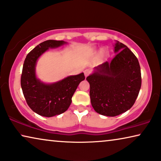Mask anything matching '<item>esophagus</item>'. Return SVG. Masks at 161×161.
<instances>
[{
	"mask_svg": "<svg viewBox=\"0 0 161 161\" xmlns=\"http://www.w3.org/2000/svg\"><path fill=\"white\" fill-rule=\"evenodd\" d=\"M91 73H92V70L90 69H86L84 70V75H85L86 77L89 76Z\"/></svg>",
	"mask_w": 161,
	"mask_h": 161,
	"instance_id": "34e87169",
	"label": "esophagus"
}]
</instances>
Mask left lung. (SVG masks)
I'll use <instances>...</instances> for the list:
<instances>
[{"instance_id":"left-lung-1","label":"left lung","mask_w":161,"mask_h":161,"mask_svg":"<svg viewBox=\"0 0 161 161\" xmlns=\"http://www.w3.org/2000/svg\"><path fill=\"white\" fill-rule=\"evenodd\" d=\"M111 61L96 67L88 76L90 99L97 113L116 116L134 105L142 86V74L138 58L124 44L117 41Z\"/></svg>"}]
</instances>
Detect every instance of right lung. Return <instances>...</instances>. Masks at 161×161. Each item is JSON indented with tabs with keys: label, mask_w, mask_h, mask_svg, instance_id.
<instances>
[{
	"label": "right lung",
	"mask_w": 161,
	"mask_h": 161,
	"mask_svg": "<svg viewBox=\"0 0 161 161\" xmlns=\"http://www.w3.org/2000/svg\"><path fill=\"white\" fill-rule=\"evenodd\" d=\"M65 43L53 39L43 42L27 55L24 61L20 80L23 95L31 109L40 116L51 117L67 111L79 83L85 79L83 72L52 84H45L36 78L35 66L39 57L49 48Z\"/></svg>",
	"instance_id": "obj_1"
}]
</instances>
